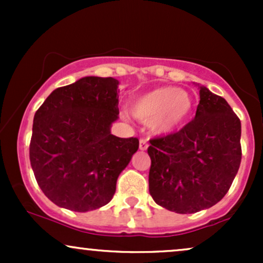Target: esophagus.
<instances>
[{
  "label": "esophagus",
  "instance_id": "1",
  "mask_svg": "<svg viewBox=\"0 0 263 263\" xmlns=\"http://www.w3.org/2000/svg\"><path fill=\"white\" fill-rule=\"evenodd\" d=\"M148 148V143H147L146 140H141L140 141V149L141 151H146Z\"/></svg>",
  "mask_w": 263,
  "mask_h": 263
}]
</instances>
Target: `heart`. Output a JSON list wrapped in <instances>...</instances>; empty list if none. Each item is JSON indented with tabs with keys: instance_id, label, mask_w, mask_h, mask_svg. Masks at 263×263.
I'll return each mask as SVG.
<instances>
[{
	"instance_id": "obj_1",
	"label": "heart",
	"mask_w": 263,
	"mask_h": 263,
	"mask_svg": "<svg viewBox=\"0 0 263 263\" xmlns=\"http://www.w3.org/2000/svg\"><path fill=\"white\" fill-rule=\"evenodd\" d=\"M192 96L176 86H162L136 98L131 114L137 120L151 123L157 135H170L185 123L193 111Z\"/></svg>"
}]
</instances>
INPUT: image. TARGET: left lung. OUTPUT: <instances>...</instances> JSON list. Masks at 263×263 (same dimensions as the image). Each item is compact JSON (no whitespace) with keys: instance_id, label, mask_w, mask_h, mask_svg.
I'll return each mask as SVG.
<instances>
[{"instance_id":"8db88e82","label":"left lung","mask_w":263,"mask_h":263,"mask_svg":"<svg viewBox=\"0 0 263 263\" xmlns=\"http://www.w3.org/2000/svg\"><path fill=\"white\" fill-rule=\"evenodd\" d=\"M199 89L197 114L176 134L149 141V194L167 210L193 214L219 203L241 163V122L230 105Z\"/></svg>"}]
</instances>
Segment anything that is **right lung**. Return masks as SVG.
Here are the masks:
<instances>
[{"mask_svg": "<svg viewBox=\"0 0 263 263\" xmlns=\"http://www.w3.org/2000/svg\"><path fill=\"white\" fill-rule=\"evenodd\" d=\"M119 80L85 77L55 89L34 115L29 159L39 188L64 209L104 206L138 149L111 134L119 119Z\"/></svg>", "mask_w": 263, "mask_h": 263, "instance_id": "add662e5", "label": "right lung"}]
</instances>
